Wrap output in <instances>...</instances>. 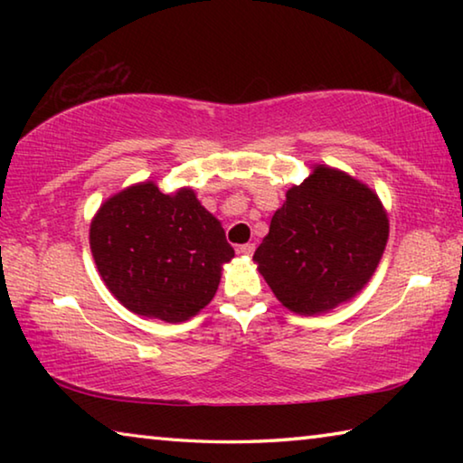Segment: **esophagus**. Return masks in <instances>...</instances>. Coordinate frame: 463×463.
Segmentation results:
<instances>
[{
	"instance_id": "34e87169",
	"label": "esophagus",
	"mask_w": 463,
	"mask_h": 463,
	"mask_svg": "<svg viewBox=\"0 0 463 463\" xmlns=\"http://www.w3.org/2000/svg\"><path fill=\"white\" fill-rule=\"evenodd\" d=\"M239 253L250 257V255L255 253V245H253V242H247V245H241V247H239Z\"/></svg>"
}]
</instances>
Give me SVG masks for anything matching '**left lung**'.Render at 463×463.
<instances>
[{
	"label": "left lung",
	"instance_id": "obj_1",
	"mask_svg": "<svg viewBox=\"0 0 463 463\" xmlns=\"http://www.w3.org/2000/svg\"><path fill=\"white\" fill-rule=\"evenodd\" d=\"M388 232V213L370 185L315 165L286 192L253 261L281 307L325 315L354 300L372 279Z\"/></svg>",
	"mask_w": 463,
	"mask_h": 463
}]
</instances>
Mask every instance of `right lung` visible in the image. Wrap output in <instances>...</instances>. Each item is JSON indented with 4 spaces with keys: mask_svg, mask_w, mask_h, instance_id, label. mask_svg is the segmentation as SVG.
Segmentation results:
<instances>
[{
    "mask_svg": "<svg viewBox=\"0 0 463 463\" xmlns=\"http://www.w3.org/2000/svg\"><path fill=\"white\" fill-rule=\"evenodd\" d=\"M90 247L116 300L165 323L206 308L234 257L221 221L192 187L163 194L155 182L109 195L91 218Z\"/></svg>",
    "mask_w": 463,
    "mask_h": 463,
    "instance_id": "obj_1",
    "label": "right lung"
}]
</instances>
